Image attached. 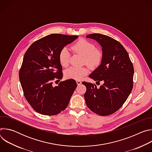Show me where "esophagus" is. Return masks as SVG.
I'll return each instance as SVG.
<instances>
[{"label": "esophagus", "instance_id": "34e87169", "mask_svg": "<svg viewBox=\"0 0 152 152\" xmlns=\"http://www.w3.org/2000/svg\"><path fill=\"white\" fill-rule=\"evenodd\" d=\"M76 83H77V85H80V84L82 83L81 81H80V80H76Z\"/></svg>", "mask_w": 152, "mask_h": 152}]
</instances>
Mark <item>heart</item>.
<instances>
[{"label": "heart", "mask_w": 152, "mask_h": 152, "mask_svg": "<svg viewBox=\"0 0 152 152\" xmlns=\"http://www.w3.org/2000/svg\"><path fill=\"white\" fill-rule=\"evenodd\" d=\"M71 49L73 52L84 56L83 62L91 68L98 67L101 64L103 55V53L96 49V46L93 42L85 39H80L73 44ZM59 60L62 67L69 66L70 61V53L66 48H63L59 53ZM89 73L87 67H71L65 71L64 75L67 79L80 80Z\"/></svg>", "instance_id": "b5f03b06"}]
</instances>
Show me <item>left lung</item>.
Wrapping results in <instances>:
<instances>
[{
  "instance_id": "1",
  "label": "left lung",
  "mask_w": 152,
  "mask_h": 152,
  "mask_svg": "<svg viewBox=\"0 0 152 152\" xmlns=\"http://www.w3.org/2000/svg\"><path fill=\"white\" fill-rule=\"evenodd\" d=\"M86 38L96 40L102 47V62L89 77L103 84L97 88L95 84L82 82L86 88L85 102L93 113L110 115L120 109L132 91L133 64L126 50L114 38L100 34H89Z\"/></svg>"
}]
</instances>
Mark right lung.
<instances>
[{"label":"right lung","mask_w":152,"mask_h":152,"mask_svg":"<svg viewBox=\"0 0 152 152\" xmlns=\"http://www.w3.org/2000/svg\"><path fill=\"white\" fill-rule=\"evenodd\" d=\"M78 36L50 34L35 41L26 50L19 71L24 96L37 113L45 115L59 114L67 107L77 83L74 79L61 81L62 67L59 60L62 48Z\"/></svg>","instance_id":"right-lung-1"}]
</instances>
